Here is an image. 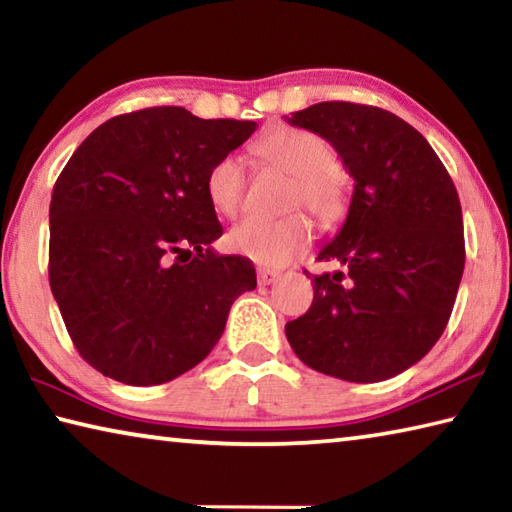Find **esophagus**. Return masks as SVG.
Masks as SVG:
<instances>
[{"mask_svg":"<svg viewBox=\"0 0 512 512\" xmlns=\"http://www.w3.org/2000/svg\"><path fill=\"white\" fill-rule=\"evenodd\" d=\"M280 275H282V273H280V271H273V268H259V271H257L259 284H262V287H266V284H273Z\"/></svg>","mask_w":512,"mask_h":512,"instance_id":"obj_1","label":"esophagus"}]
</instances>
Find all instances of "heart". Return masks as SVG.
<instances>
[{
    "mask_svg": "<svg viewBox=\"0 0 512 512\" xmlns=\"http://www.w3.org/2000/svg\"><path fill=\"white\" fill-rule=\"evenodd\" d=\"M255 153L271 167L296 178L293 205L305 203L323 225L339 223L348 210V194L332 144L302 128H275L255 144ZM207 198L223 216H235L244 205L246 176L237 155H223L212 164L205 180ZM311 221L305 214L282 219L248 216L228 232V246L235 253L264 266H284L298 257L311 241Z\"/></svg>",
    "mask_w": 512,
    "mask_h": 512,
    "instance_id": "heart-1",
    "label": "heart"
}]
</instances>
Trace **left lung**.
Segmentation results:
<instances>
[{
	"mask_svg": "<svg viewBox=\"0 0 512 512\" xmlns=\"http://www.w3.org/2000/svg\"><path fill=\"white\" fill-rule=\"evenodd\" d=\"M287 121L334 146L354 192L316 257L343 271L311 277L314 302L284 332L323 375L391 379L436 345L452 316L465 266L456 187L429 142L388 110L323 101Z\"/></svg>",
	"mask_w": 512,
	"mask_h": 512,
	"instance_id": "1",
	"label": "left lung"
}]
</instances>
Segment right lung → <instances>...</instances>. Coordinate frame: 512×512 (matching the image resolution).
<instances>
[{
	"instance_id": "1",
	"label": "right lung",
	"mask_w": 512,
	"mask_h": 512,
	"mask_svg": "<svg viewBox=\"0 0 512 512\" xmlns=\"http://www.w3.org/2000/svg\"><path fill=\"white\" fill-rule=\"evenodd\" d=\"M255 121L201 119L178 106L119 115L85 137L49 205V284L81 357L128 386L198 366L255 266L219 255L223 228L207 171Z\"/></svg>"
}]
</instances>
